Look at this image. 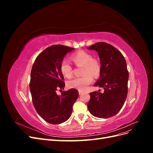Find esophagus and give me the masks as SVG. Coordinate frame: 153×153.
Here are the masks:
<instances>
[{
  "instance_id": "obj_1",
  "label": "esophagus",
  "mask_w": 153,
  "mask_h": 153,
  "mask_svg": "<svg viewBox=\"0 0 153 153\" xmlns=\"http://www.w3.org/2000/svg\"><path fill=\"white\" fill-rule=\"evenodd\" d=\"M78 93H79V94H82V93H84V92H83L82 91H78Z\"/></svg>"
}]
</instances>
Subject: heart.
<instances>
[{"label": "heart", "instance_id": "heart-1", "mask_svg": "<svg viewBox=\"0 0 153 153\" xmlns=\"http://www.w3.org/2000/svg\"><path fill=\"white\" fill-rule=\"evenodd\" d=\"M71 59L76 65L83 66L82 73L84 75L69 80L67 82V85L69 88L84 91L93 81V76L91 75L98 76L100 74V64L97 60L92 59V55L89 53L83 50L73 53L71 55ZM59 69L64 76L66 78L71 76L72 67L65 60L61 61Z\"/></svg>", "mask_w": 153, "mask_h": 153}]
</instances>
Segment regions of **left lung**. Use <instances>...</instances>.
Listing matches in <instances>:
<instances>
[{
  "instance_id": "obj_1",
  "label": "left lung",
  "mask_w": 153,
  "mask_h": 153,
  "mask_svg": "<svg viewBox=\"0 0 153 153\" xmlns=\"http://www.w3.org/2000/svg\"><path fill=\"white\" fill-rule=\"evenodd\" d=\"M98 53L101 69L100 78L94 86L102 87L103 93H90L87 104L90 113L99 118L106 119L116 115L123 107L128 94L129 73L123 54L112 45L99 42L88 47Z\"/></svg>"
}]
</instances>
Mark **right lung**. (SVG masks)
I'll return each instance as SVG.
<instances>
[{"label": "right lung", "instance_id": "obj_1", "mask_svg": "<svg viewBox=\"0 0 153 153\" xmlns=\"http://www.w3.org/2000/svg\"><path fill=\"white\" fill-rule=\"evenodd\" d=\"M74 49L61 45L51 46L37 57L32 68L29 87L32 102L36 112L50 124L66 121L78 98L75 89L64 91L60 96L56 93L58 89L65 87L60 64L66 53Z\"/></svg>", "mask_w": 153, "mask_h": 153}]
</instances>
